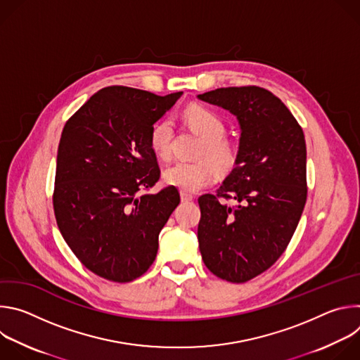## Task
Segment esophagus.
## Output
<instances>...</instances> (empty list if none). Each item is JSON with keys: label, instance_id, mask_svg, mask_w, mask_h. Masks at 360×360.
Returning a JSON list of instances; mask_svg holds the SVG:
<instances>
[{"label": "esophagus", "instance_id": "1", "mask_svg": "<svg viewBox=\"0 0 360 360\" xmlns=\"http://www.w3.org/2000/svg\"><path fill=\"white\" fill-rule=\"evenodd\" d=\"M181 199H182L184 202H188V200H192V199H193V196H192L191 193L185 192V191H181Z\"/></svg>", "mask_w": 360, "mask_h": 360}]
</instances>
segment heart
I'll return each mask as SVG.
<instances>
[{
  "mask_svg": "<svg viewBox=\"0 0 360 360\" xmlns=\"http://www.w3.org/2000/svg\"><path fill=\"white\" fill-rule=\"evenodd\" d=\"M185 122L202 136V143L198 150L199 162H176L167 168L164 181L168 185L176 186L185 192H196L207 186L215 178V169H226L232 165L233 153L229 142L222 136L225 124L222 118L210 108L200 105L188 107L184 112ZM150 148L164 161L172 158L174 125L169 120L158 122L150 131Z\"/></svg>",
  "mask_w": 360,
  "mask_h": 360,
  "instance_id": "b5f03b06",
  "label": "heart"
}]
</instances>
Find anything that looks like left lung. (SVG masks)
Returning <instances> with one entry per match:
<instances>
[{"instance_id":"obj_1","label":"left lung","mask_w":360,"mask_h":360,"mask_svg":"<svg viewBox=\"0 0 360 360\" xmlns=\"http://www.w3.org/2000/svg\"><path fill=\"white\" fill-rule=\"evenodd\" d=\"M233 114L240 127L235 167L217 193L199 196V250L221 279L243 283L285 252L302 217L304 135L283 102L261 86H228L198 95ZM224 198L240 205L228 207Z\"/></svg>"}]
</instances>
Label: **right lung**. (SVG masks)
I'll return each mask as SVG.
<instances>
[{
    "label": "right lung",
    "mask_w": 360,
    "mask_h": 360,
    "mask_svg": "<svg viewBox=\"0 0 360 360\" xmlns=\"http://www.w3.org/2000/svg\"><path fill=\"white\" fill-rule=\"evenodd\" d=\"M182 92L160 96L129 86L94 94L67 121L53 195L60 232L81 264L112 282H131L157 258L158 236L179 192L160 179L150 131Z\"/></svg>",
    "instance_id": "obj_1"
}]
</instances>
